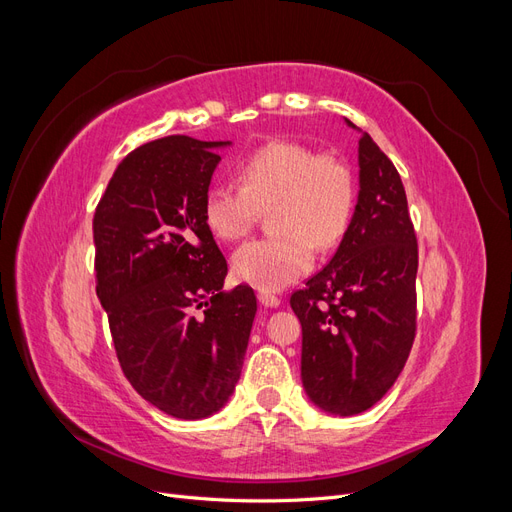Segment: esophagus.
Wrapping results in <instances>:
<instances>
[{
  "label": "esophagus",
  "mask_w": 512,
  "mask_h": 512,
  "mask_svg": "<svg viewBox=\"0 0 512 512\" xmlns=\"http://www.w3.org/2000/svg\"><path fill=\"white\" fill-rule=\"evenodd\" d=\"M258 301H260V305H265V307H280V297H275V294H271V292H267V290H260L258 292Z\"/></svg>",
  "instance_id": "obj_1"
}]
</instances>
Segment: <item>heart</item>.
Segmentation results:
<instances>
[{"label": "heart", "mask_w": 512, "mask_h": 512, "mask_svg": "<svg viewBox=\"0 0 512 512\" xmlns=\"http://www.w3.org/2000/svg\"><path fill=\"white\" fill-rule=\"evenodd\" d=\"M239 185L215 183L205 194V222L215 237L237 241L269 209L275 232L243 243L232 254L239 280L282 290L314 265L318 250L344 239L356 205L350 166L335 153H316L294 141H273L243 158Z\"/></svg>", "instance_id": "obj_1"}]
</instances>
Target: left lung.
Wrapping results in <instances>:
<instances>
[{"label":"left lung","mask_w":512,"mask_h":512,"mask_svg":"<svg viewBox=\"0 0 512 512\" xmlns=\"http://www.w3.org/2000/svg\"><path fill=\"white\" fill-rule=\"evenodd\" d=\"M416 269L404 183L361 132L352 222L329 265L290 297L303 329L301 380L314 406L361 414L395 384L414 342Z\"/></svg>","instance_id":"8db88e82"}]
</instances>
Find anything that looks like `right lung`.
I'll return each instance as SVG.
<instances>
[{"instance_id": "obj_1", "label": "right lung", "mask_w": 512, "mask_h": 512, "mask_svg": "<svg viewBox=\"0 0 512 512\" xmlns=\"http://www.w3.org/2000/svg\"><path fill=\"white\" fill-rule=\"evenodd\" d=\"M228 145L175 134L134 149L94 215L96 294L123 374L183 421L224 408L256 316L250 286L222 290L228 265L203 211Z\"/></svg>"}]
</instances>
